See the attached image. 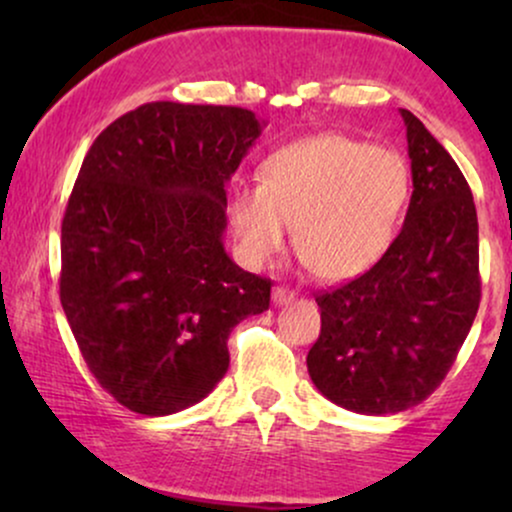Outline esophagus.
<instances>
[{
  "instance_id": "esophagus-1",
  "label": "esophagus",
  "mask_w": 512,
  "mask_h": 512,
  "mask_svg": "<svg viewBox=\"0 0 512 512\" xmlns=\"http://www.w3.org/2000/svg\"><path fill=\"white\" fill-rule=\"evenodd\" d=\"M293 298H296V291L284 289V286H276V289L272 291L274 305H289V303H293Z\"/></svg>"
}]
</instances>
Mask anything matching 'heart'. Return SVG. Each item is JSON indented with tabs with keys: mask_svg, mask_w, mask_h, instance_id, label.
<instances>
[{
	"mask_svg": "<svg viewBox=\"0 0 512 512\" xmlns=\"http://www.w3.org/2000/svg\"><path fill=\"white\" fill-rule=\"evenodd\" d=\"M409 195L402 154L344 134H317L274 151L257 185L233 182L226 216L248 267H269L293 226V248L310 272L342 281L385 255Z\"/></svg>",
	"mask_w": 512,
	"mask_h": 512,
	"instance_id": "heart-1",
	"label": "heart"
}]
</instances>
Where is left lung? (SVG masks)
Wrapping results in <instances>:
<instances>
[{
	"label": "left lung",
	"mask_w": 512,
	"mask_h": 512,
	"mask_svg": "<svg viewBox=\"0 0 512 512\" xmlns=\"http://www.w3.org/2000/svg\"><path fill=\"white\" fill-rule=\"evenodd\" d=\"M411 192L399 236L366 274L315 298L322 330L308 351L317 390L356 414L421 404L443 383L479 310V223L472 190L409 110Z\"/></svg>",
	"instance_id": "obj_1"
}]
</instances>
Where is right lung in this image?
I'll return each mask as SVG.
<instances>
[{
	"instance_id": "add662e5",
	"label": "right lung",
	"mask_w": 512,
	"mask_h": 512,
	"mask_svg": "<svg viewBox=\"0 0 512 512\" xmlns=\"http://www.w3.org/2000/svg\"><path fill=\"white\" fill-rule=\"evenodd\" d=\"M264 129L226 105L146 103L98 134L62 221L60 301L122 407L168 416L228 370V334L272 281L223 248L226 185Z\"/></svg>"
}]
</instances>
